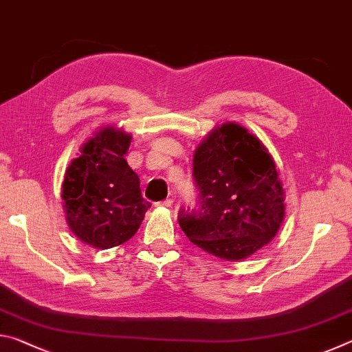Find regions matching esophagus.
<instances>
[{
    "label": "esophagus",
    "mask_w": 352,
    "mask_h": 352,
    "mask_svg": "<svg viewBox=\"0 0 352 352\" xmlns=\"http://www.w3.org/2000/svg\"><path fill=\"white\" fill-rule=\"evenodd\" d=\"M157 206H160V208H170L172 206V199H166L163 201H158Z\"/></svg>",
    "instance_id": "1"
}]
</instances>
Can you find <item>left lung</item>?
<instances>
[{
    "label": "left lung",
    "instance_id": "8db88e82",
    "mask_svg": "<svg viewBox=\"0 0 352 352\" xmlns=\"http://www.w3.org/2000/svg\"><path fill=\"white\" fill-rule=\"evenodd\" d=\"M199 210L178 212L184 234L206 253L241 261L267 245L284 220V190L267 147L236 122L211 130L195 148Z\"/></svg>",
    "mask_w": 352,
    "mask_h": 352
}]
</instances>
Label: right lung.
<instances>
[{"instance_id":"add662e5","label":"right lung","mask_w":352,"mask_h":352,"mask_svg":"<svg viewBox=\"0 0 352 352\" xmlns=\"http://www.w3.org/2000/svg\"><path fill=\"white\" fill-rule=\"evenodd\" d=\"M132 135L104 127L80 147L62 184L69 230L93 248L107 250L127 242L151 204L142 199L140 177L127 164Z\"/></svg>"}]
</instances>
